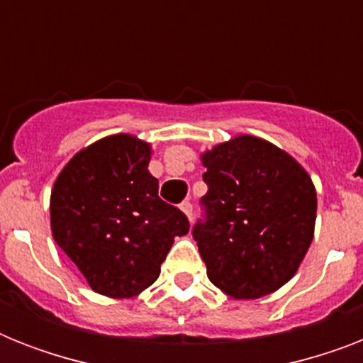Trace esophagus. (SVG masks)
I'll return each instance as SVG.
<instances>
[{"label":"esophagus","mask_w":363,"mask_h":363,"mask_svg":"<svg viewBox=\"0 0 363 363\" xmlns=\"http://www.w3.org/2000/svg\"><path fill=\"white\" fill-rule=\"evenodd\" d=\"M181 211L188 216V220H192V203H190V201H184V203H181Z\"/></svg>","instance_id":"1"}]
</instances>
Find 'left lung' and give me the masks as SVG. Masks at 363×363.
I'll use <instances>...</instances> for the list:
<instances>
[{"instance_id":"1","label":"left lung","mask_w":363,"mask_h":363,"mask_svg":"<svg viewBox=\"0 0 363 363\" xmlns=\"http://www.w3.org/2000/svg\"><path fill=\"white\" fill-rule=\"evenodd\" d=\"M207 220L194 228L207 277L232 299L284 286L315 238L316 190L298 160L256 135L203 150Z\"/></svg>"}]
</instances>
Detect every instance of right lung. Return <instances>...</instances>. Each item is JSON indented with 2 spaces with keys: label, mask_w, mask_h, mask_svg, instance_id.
<instances>
[{
  "label": "right lung",
  "mask_w": 363,
  "mask_h": 363,
  "mask_svg": "<svg viewBox=\"0 0 363 363\" xmlns=\"http://www.w3.org/2000/svg\"><path fill=\"white\" fill-rule=\"evenodd\" d=\"M150 143L115 133L81 148L50 192V232L94 292L135 298L158 279L186 216L158 198Z\"/></svg>",
  "instance_id": "right-lung-1"
}]
</instances>
